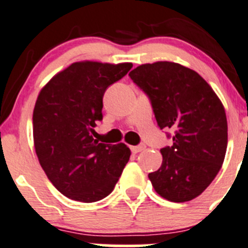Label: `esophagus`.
<instances>
[{
  "mask_svg": "<svg viewBox=\"0 0 248 248\" xmlns=\"http://www.w3.org/2000/svg\"><path fill=\"white\" fill-rule=\"evenodd\" d=\"M145 144H140V145H137V146H131V150L133 154H138V152L142 151V150H145Z\"/></svg>",
  "mask_w": 248,
  "mask_h": 248,
  "instance_id": "1",
  "label": "esophagus"
}]
</instances>
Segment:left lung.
<instances>
[{"label": "left lung", "mask_w": 248, "mask_h": 248, "mask_svg": "<svg viewBox=\"0 0 248 248\" xmlns=\"http://www.w3.org/2000/svg\"><path fill=\"white\" fill-rule=\"evenodd\" d=\"M129 77L149 97L159 128L174 131L171 146L161 149V168L149 174L155 191L174 202L197 198L218 174L226 156L223 104L197 72L174 62L141 64Z\"/></svg>", "instance_id": "1"}]
</instances>
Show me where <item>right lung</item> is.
Returning a JSON list of instances; mask_svg holds the SVG:
<instances>
[{"label": "right lung", "mask_w": 248, "mask_h": 248, "mask_svg": "<svg viewBox=\"0 0 248 248\" xmlns=\"http://www.w3.org/2000/svg\"><path fill=\"white\" fill-rule=\"evenodd\" d=\"M132 67L76 62L39 92L33 110L34 149L47 179L67 198L82 202L106 198L128 162L126 145L103 144L91 132L103 119L104 92Z\"/></svg>", "instance_id": "right-lung-1"}]
</instances>
